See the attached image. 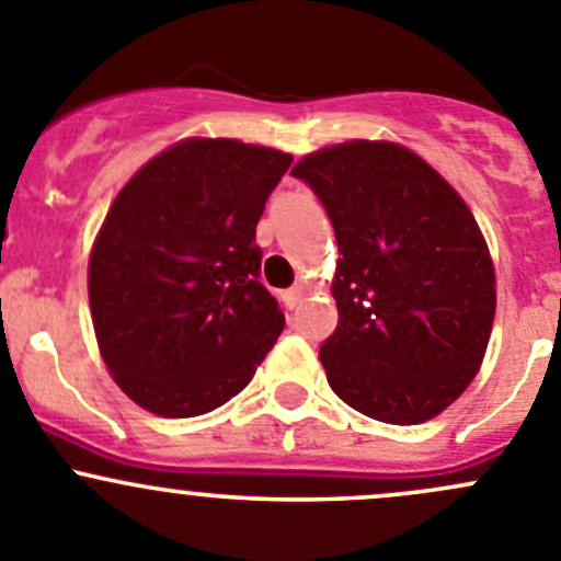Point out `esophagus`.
<instances>
[{"label": "esophagus", "mask_w": 561, "mask_h": 561, "mask_svg": "<svg viewBox=\"0 0 561 561\" xmlns=\"http://www.w3.org/2000/svg\"><path fill=\"white\" fill-rule=\"evenodd\" d=\"M282 298H285V307L287 309H296L298 304L304 301V287H293V290H287Z\"/></svg>", "instance_id": "esophagus-1"}]
</instances>
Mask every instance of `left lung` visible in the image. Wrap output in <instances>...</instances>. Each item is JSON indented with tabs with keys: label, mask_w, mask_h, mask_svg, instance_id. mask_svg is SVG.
Segmentation results:
<instances>
[{
	"label": "left lung",
	"mask_w": 561,
	"mask_h": 561,
	"mask_svg": "<svg viewBox=\"0 0 561 561\" xmlns=\"http://www.w3.org/2000/svg\"><path fill=\"white\" fill-rule=\"evenodd\" d=\"M293 175L317 192L342 254L339 325L320 347L328 386L375 421H432L474 380L494 325V260L472 211L390 140L325 146Z\"/></svg>",
	"instance_id": "obj_1"
}]
</instances>
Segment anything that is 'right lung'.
I'll use <instances>...</instances> for the list:
<instances>
[{
  "mask_svg": "<svg viewBox=\"0 0 561 561\" xmlns=\"http://www.w3.org/2000/svg\"><path fill=\"white\" fill-rule=\"evenodd\" d=\"M290 162L271 146L184 138L111 203L89 254V307L107 371L138 407L217 410L279 339L254 228Z\"/></svg>",
  "mask_w": 561,
  "mask_h": 561,
  "instance_id": "right-lung-1",
  "label": "right lung"
}]
</instances>
